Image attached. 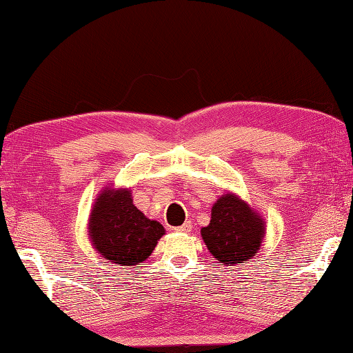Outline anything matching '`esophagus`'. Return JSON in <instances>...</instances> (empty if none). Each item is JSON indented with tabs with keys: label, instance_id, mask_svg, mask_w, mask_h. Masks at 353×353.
Returning a JSON list of instances; mask_svg holds the SVG:
<instances>
[{
	"label": "esophagus",
	"instance_id": "34e87169",
	"mask_svg": "<svg viewBox=\"0 0 353 353\" xmlns=\"http://www.w3.org/2000/svg\"><path fill=\"white\" fill-rule=\"evenodd\" d=\"M191 229H192V224H191V221H186V223H183V224H182V226L176 228L174 230H176V232H181V234H188V232H191Z\"/></svg>",
	"mask_w": 353,
	"mask_h": 353
}]
</instances>
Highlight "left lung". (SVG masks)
<instances>
[{
	"label": "left lung",
	"instance_id": "obj_1",
	"mask_svg": "<svg viewBox=\"0 0 353 353\" xmlns=\"http://www.w3.org/2000/svg\"><path fill=\"white\" fill-rule=\"evenodd\" d=\"M264 230V221L245 201L224 194L212 206L211 223L201 229V236L221 264L239 265L259 250Z\"/></svg>",
	"mask_w": 353,
	"mask_h": 353
}]
</instances>
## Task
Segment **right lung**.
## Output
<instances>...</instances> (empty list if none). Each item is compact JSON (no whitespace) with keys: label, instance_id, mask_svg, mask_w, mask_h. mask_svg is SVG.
<instances>
[{"label":"right lung","instance_id":"obj_1","mask_svg":"<svg viewBox=\"0 0 353 353\" xmlns=\"http://www.w3.org/2000/svg\"><path fill=\"white\" fill-rule=\"evenodd\" d=\"M130 191L106 190L97 199L89 219V235L101 256L118 265L145 261L165 234L163 226L148 220L133 205Z\"/></svg>","mask_w":353,"mask_h":353}]
</instances>
